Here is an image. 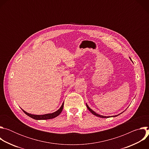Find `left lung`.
Wrapping results in <instances>:
<instances>
[{
  "label": "left lung",
  "mask_w": 149,
  "mask_h": 149,
  "mask_svg": "<svg viewBox=\"0 0 149 149\" xmlns=\"http://www.w3.org/2000/svg\"><path fill=\"white\" fill-rule=\"evenodd\" d=\"M87 105V109L89 110V111L93 114H94V115H95V116H97V117H101V118H109V117H110V116H109V117H107V116H101V115H100V114H97L95 112H94L93 110H92L88 106V105L87 104H86ZM118 116V115H117V116H113V117H116V116Z\"/></svg>",
  "instance_id": "obj_1"
}]
</instances>
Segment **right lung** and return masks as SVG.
I'll list each match as a JSON object with an SVG mask.
<instances>
[{
    "label": "right lung",
    "mask_w": 149,
    "mask_h": 149,
    "mask_svg": "<svg viewBox=\"0 0 149 149\" xmlns=\"http://www.w3.org/2000/svg\"><path fill=\"white\" fill-rule=\"evenodd\" d=\"M63 102L62 103L60 109L58 110H57L56 111H55L53 113H51V114H44V115H33V114H29L23 110H22V111L27 116H28L29 117H30L35 120H48V119L54 118L57 117L58 116H59L61 114V113L62 112V111L63 110Z\"/></svg>",
    "instance_id": "right-lung-1"
}]
</instances>
